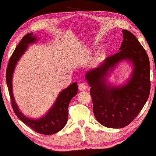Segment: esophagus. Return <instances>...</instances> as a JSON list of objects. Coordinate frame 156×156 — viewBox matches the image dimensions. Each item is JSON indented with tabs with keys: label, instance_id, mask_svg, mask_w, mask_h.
<instances>
[{
	"label": "esophagus",
	"instance_id": "1",
	"mask_svg": "<svg viewBox=\"0 0 156 156\" xmlns=\"http://www.w3.org/2000/svg\"><path fill=\"white\" fill-rule=\"evenodd\" d=\"M87 85L84 83H80L79 84V90H80V91H84V90L87 89Z\"/></svg>",
	"mask_w": 156,
	"mask_h": 156
}]
</instances>
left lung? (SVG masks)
Masks as SVG:
<instances>
[{"mask_svg": "<svg viewBox=\"0 0 156 156\" xmlns=\"http://www.w3.org/2000/svg\"><path fill=\"white\" fill-rule=\"evenodd\" d=\"M122 32L119 53L85 74L95 119L103 126L113 129L124 127L137 117L151 90L148 55L132 32L126 30ZM124 61L132 67L130 77L122 85L111 83L109 76Z\"/></svg>", "mask_w": 156, "mask_h": 156, "instance_id": "8db88e82", "label": "left lung"}]
</instances>
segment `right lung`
Wrapping results in <instances>:
<instances>
[{"instance_id":"right-lung-1","label":"right lung","mask_w":156,"mask_h":156,"mask_svg":"<svg viewBox=\"0 0 156 156\" xmlns=\"http://www.w3.org/2000/svg\"><path fill=\"white\" fill-rule=\"evenodd\" d=\"M39 37L33 32L27 34L21 40L11 55L6 70V84L10 95L12 107L16 116L22 122L40 134H53L64 127L68 119V107L71 100L77 94V82L71 84L66 89L61 90L49 110L39 118H30L24 115L15 101L13 93V75L17 63L28 49L29 45L37 43Z\"/></svg>"}]
</instances>
